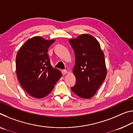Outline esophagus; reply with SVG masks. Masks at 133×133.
Wrapping results in <instances>:
<instances>
[{"mask_svg":"<svg viewBox=\"0 0 133 133\" xmlns=\"http://www.w3.org/2000/svg\"><path fill=\"white\" fill-rule=\"evenodd\" d=\"M62 73L63 75H66V74L68 73V71H67V70H62Z\"/></svg>","mask_w":133,"mask_h":133,"instance_id":"esophagus-1","label":"esophagus"}]
</instances>
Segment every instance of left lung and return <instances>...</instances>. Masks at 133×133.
I'll return each mask as SVG.
<instances>
[{
    "label": "left lung",
    "mask_w": 133,
    "mask_h": 133,
    "mask_svg": "<svg viewBox=\"0 0 133 133\" xmlns=\"http://www.w3.org/2000/svg\"><path fill=\"white\" fill-rule=\"evenodd\" d=\"M69 41L75 51L76 59L73 72L76 83L71 89L81 98H90L106 77L104 53L100 43L89 34L80 35Z\"/></svg>",
    "instance_id": "left-lung-1"
}]
</instances>
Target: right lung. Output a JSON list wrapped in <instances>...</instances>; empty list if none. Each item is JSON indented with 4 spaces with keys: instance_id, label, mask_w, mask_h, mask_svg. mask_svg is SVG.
Segmentation results:
<instances>
[{
    "instance_id": "add662e5",
    "label": "right lung",
    "mask_w": 133,
    "mask_h": 133,
    "mask_svg": "<svg viewBox=\"0 0 133 133\" xmlns=\"http://www.w3.org/2000/svg\"><path fill=\"white\" fill-rule=\"evenodd\" d=\"M55 42L35 36L27 40L17 53V78L24 90L33 97L48 96L62 76L59 70L51 66L48 54Z\"/></svg>"
}]
</instances>
